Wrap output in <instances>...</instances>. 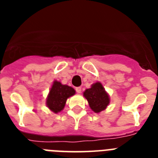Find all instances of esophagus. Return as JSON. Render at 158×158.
<instances>
[{
    "label": "esophagus",
    "mask_w": 158,
    "mask_h": 158,
    "mask_svg": "<svg viewBox=\"0 0 158 158\" xmlns=\"http://www.w3.org/2000/svg\"><path fill=\"white\" fill-rule=\"evenodd\" d=\"M75 90H76L77 94H81L82 89H81V88H80V87H78V88H76V89H75Z\"/></svg>",
    "instance_id": "esophagus-1"
}]
</instances>
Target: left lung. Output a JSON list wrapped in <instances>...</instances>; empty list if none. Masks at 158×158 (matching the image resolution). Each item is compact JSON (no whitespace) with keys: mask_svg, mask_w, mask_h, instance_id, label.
I'll list each match as a JSON object with an SVG mask.
<instances>
[{"mask_svg":"<svg viewBox=\"0 0 158 158\" xmlns=\"http://www.w3.org/2000/svg\"><path fill=\"white\" fill-rule=\"evenodd\" d=\"M84 97L87 99L91 110L95 113L106 110L110 104V96L100 82L94 83L90 89H87L84 92Z\"/></svg>","mask_w":158,"mask_h":158,"instance_id":"8db88e82","label":"left lung"}]
</instances>
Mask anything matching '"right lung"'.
<instances>
[{
  "label": "right lung",
  "instance_id": "right-lung-1",
  "mask_svg": "<svg viewBox=\"0 0 158 158\" xmlns=\"http://www.w3.org/2000/svg\"><path fill=\"white\" fill-rule=\"evenodd\" d=\"M74 94L75 90L72 87L55 80L46 99V105L52 112L59 113L64 109L67 99Z\"/></svg>",
  "mask_w": 158,
  "mask_h": 158
}]
</instances>
